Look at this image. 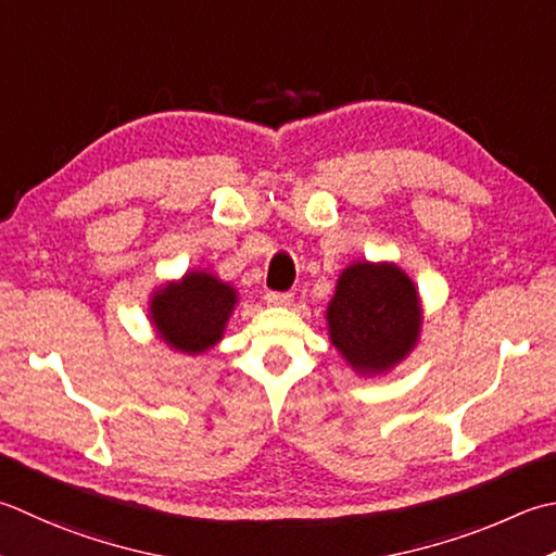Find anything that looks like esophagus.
I'll list each match as a JSON object with an SVG mask.
<instances>
[{"label": "esophagus", "mask_w": 556, "mask_h": 556, "mask_svg": "<svg viewBox=\"0 0 556 556\" xmlns=\"http://www.w3.org/2000/svg\"><path fill=\"white\" fill-rule=\"evenodd\" d=\"M265 301H267V306L287 308V306H291V303H293V296H291V293H277V291H269L267 296H265Z\"/></svg>", "instance_id": "34e87169"}]
</instances>
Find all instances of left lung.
I'll return each mask as SVG.
<instances>
[{
  "label": "left lung",
  "mask_w": 556,
  "mask_h": 556,
  "mask_svg": "<svg viewBox=\"0 0 556 556\" xmlns=\"http://www.w3.org/2000/svg\"><path fill=\"white\" fill-rule=\"evenodd\" d=\"M325 323L330 344L356 376H386L419 344V289L390 260H356L337 277Z\"/></svg>",
  "instance_id": "left-lung-1"
}]
</instances>
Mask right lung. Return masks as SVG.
Masks as SVG:
<instances>
[{
  "mask_svg": "<svg viewBox=\"0 0 556 556\" xmlns=\"http://www.w3.org/2000/svg\"><path fill=\"white\" fill-rule=\"evenodd\" d=\"M238 306L233 285L210 269H188L149 293V325L173 352L200 356L224 340Z\"/></svg>",
  "mask_w": 556,
  "mask_h": 556,
  "instance_id": "1",
  "label": "right lung"
}]
</instances>
